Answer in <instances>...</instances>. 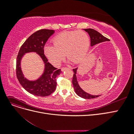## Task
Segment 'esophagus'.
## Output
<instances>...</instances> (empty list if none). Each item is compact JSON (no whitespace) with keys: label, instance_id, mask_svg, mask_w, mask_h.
<instances>
[{"label":"esophagus","instance_id":"obj_1","mask_svg":"<svg viewBox=\"0 0 134 134\" xmlns=\"http://www.w3.org/2000/svg\"><path fill=\"white\" fill-rule=\"evenodd\" d=\"M67 69H68V68H66V67H63V68H62V70L63 71H64L65 70Z\"/></svg>","mask_w":134,"mask_h":134}]
</instances>
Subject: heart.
<instances>
[{
  "instance_id": "b5f03b06",
  "label": "heart",
  "mask_w": 134,
  "mask_h": 134,
  "mask_svg": "<svg viewBox=\"0 0 134 134\" xmlns=\"http://www.w3.org/2000/svg\"><path fill=\"white\" fill-rule=\"evenodd\" d=\"M90 42L88 34L83 31L63 32L52 40L54 46L44 47V54L55 66L60 65L65 54L68 59L76 64L80 62L87 53Z\"/></svg>"
}]
</instances>
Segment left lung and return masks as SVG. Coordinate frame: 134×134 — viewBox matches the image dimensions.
<instances>
[{"label":"left lung","mask_w":134,"mask_h":134,"mask_svg":"<svg viewBox=\"0 0 134 134\" xmlns=\"http://www.w3.org/2000/svg\"><path fill=\"white\" fill-rule=\"evenodd\" d=\"M84 31H86L87 33L90 35V38H91V46L94 45L97 43H99L104 41H108L109 40L106 37H104L102 35H101L98 31H97L91 28H89V29H84ZM76 70L77 68H75L72 69L74 71L73 76H72V83L73 85L74 89L75 90V93L78 94L79 97H82V98L85 99H92V98H95L97 97H99V96H92L88 93L85 92L83 91L81 88L79 87L78 81L76 79Z\"/></svg>","instance_id":"8db88e82"}]
</instances>
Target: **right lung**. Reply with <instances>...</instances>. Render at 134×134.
Masks as SVG:
<instances>
[{
  "label": "right lung",
  "mask_w": 134,
  "mask_h": 134,
  "mask_svg": "<svg viewBox=\"0 0 134 134\" xmlns=\"http://www.w3.org/2000/svg\"><path fill=\"white\" fill-rule=\"evenodd\" d=\"M52 30L42 29L31 35L24 42L19 50L16 61V75L19 83L25 90L31 94L46 97L51 94L56 87V78L62 72L60 69L54 67L48 62L44 54V46L48 38L54 34ZM36 52L40 55L46 63V68L43 75L37 81L31 82L24 78L20 66V62L23 55L26 52Z\"/></svg>",
  "instance_id": "right-lung-1"
}]
</instances>
